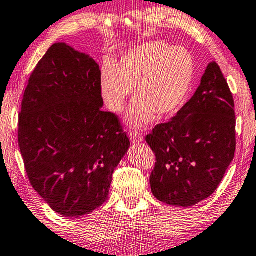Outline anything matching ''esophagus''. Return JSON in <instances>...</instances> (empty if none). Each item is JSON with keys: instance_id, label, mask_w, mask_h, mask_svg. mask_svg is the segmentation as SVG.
Wrapping results in <instances>:
<instances>
[{"instance_id": "1", "label": "esophagus", "mask_w": 256, "mask_h": 256, "mask_svg": "<svg viewBox=\"0 0 256 256\" xmlns=\"http://www.w3.org/2000/svg\"><path fill=\"white\" fill-rule=\"evenodd\" d=\"M130 138H131V142H133V144H140V142H142V133H139V132H131L130 133Z\"/></svg>"}]
</instances>
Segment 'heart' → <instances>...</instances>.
Wrapping results in <instances>:
<instances>
[{
  "label": "heart",
  "mask_w": 256,
  "mask_h": 256,
  "mask_svg": "<svg viewBox=\"0 0 256 256\" xmlns=\"http://www.w3.org/2000/svg\"><path fill=\"white\" fill-rule=\"evenodd\" d=\"M195 75V59L188 50L148 42L128 50L118 64L104 61L100 94L112 112H120L136 86L126 123L140 128L152 123L156 114L166 118L178 112L188 100Z\"/></svg>",
  "instance_id": "heart-1"
}]
</instances>
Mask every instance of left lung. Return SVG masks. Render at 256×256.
Here are the masks:
<instances>
[{"mask_svg":"<svg viewBox=\"0 0 256 256\" xmlns=\"http://www.w3.org/2000/svg\"><path fill=\"white\" fill-rule=\"evenodd\" d=\"M156 162L150 183L156 200L189 208L220 184L236 152L234 100L220 68L208 64L194 96L146 136Z\"/></svg>","mask_w":256,"mask_h":256,"instance_id":"1","label":"left lung"}]
</instances>
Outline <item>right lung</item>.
<instances>
[{
    "label": "right lung",
    "mask_w": 256,
    "mask_h": 256,
    "mask_svg": "<svg viewBox=\"0 0 256 256\" xmlns=\"http://www.w3.org/2000/svg\"><path fill=\"white\" fill-rule=\"evenodd\" d=\"M100 70L90 56L53 44L28 78L18 116V145L31 186L53 211L78 218L109 196L130 142L102 111Z\"/></svg>",
    "instance_id": "right-lung-1"
}]
</instances>
